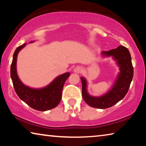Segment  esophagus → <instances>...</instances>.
Segmentation results:
<instances>
[{
    "label": "esophagus",
    "mask_w": 146,
    "mask_h": 146,
    "mask_svg": "<svg viewBox=\"0 0 146 146\" xmlns=\"http://www.w3.org/2000/svg\"><path fill=\"white\" fill-rule=\"evenodd\" d=\"M81 70H82V68L80 67V66H76V67L75 68V69H74V72L75 73H80Z\"/></svg>",
    "instance_id": "esophagus-1"
}]
</instances>
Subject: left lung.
Segmentation results:
<instances>
[{"label":"left lung","mask_w":146,"mask_h":146,"mask_svg":"<svg viewBox=\"0 0 146 146\" xmlns=\"http://www.w3.org/2000/svg\"><path fill=\"white\" fill-rule=\"evenodd\" d=\"M102 53L104 56H113L120 66V72L111 90L100 97H94L89 95L86 90V80L84 78H80L84 100L91 107L98 109L110 108L122 100L129 90L133 76L131 57L129 50L125 47L120 46L108 51H102Z\"/></svg>","instance_id":"obj_1"}]
</instances>
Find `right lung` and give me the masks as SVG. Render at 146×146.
Returning a JSON list of instances; mask_svg holds the SVG:
<instances>
[{
    "mask_svg": "<svg viewBox=\"0 0 146 146\" xmlns=\"http://www.w3.org/2000/svg\"><path fill=\"white\" fill-rule=\"evenodd\" d=\"M25 46L26 43L15 49L11 64L10 74L15 91L22 100L34 110L40 111L51 110L60 103L64 83L70 73H66L57 76L50 84L38 90L24 86L17 75L16 64L18 53Z\"/></svg>",
    "mask_w": 146,
    "mask_h": 146,
    "instance_id": "add662e5",
    "label": "right lung"
}]
</instances>
